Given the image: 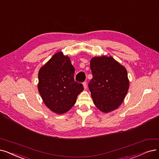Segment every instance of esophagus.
<instances>
[{
  "label": "esophagus",
  "instance_id": "esophagus-1",
  "mask_svg": "<svg viewBox=\"0 0 159 159\" xmlns=\"http://www.w3.org/2000/svg\"><path fill=\"white\" fill-rule=\"evenodd\" d=\"M83 85H84V89H85L87 88V82H86V81L84 82V83H83Z\"/></svg>",
  "mask_w": 159,
  "mask_h": 159
}]
</instances>
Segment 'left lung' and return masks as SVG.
<instances>
[{
  "label": "left lung",
  "mask_w": 159,
  "mask_h": 159,
  "mask_svg": "<svg viewBox=\"0 0 159 159\" xmlns=\"http://www.w3.org/2000/svg\"><path fill=\"white\" fill-rule=\"evenodd\" d=\"M90 67L93 78L89 84L93 102L104 113L118 108L129 88L125 67L111 56L94 57Z\"/></svg>",
  "instance_id": "left-lung-1"
}]
</instances>
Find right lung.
Here are the masks:
<instances>
[{"instance_id": "add662e5", "label": "right lung", "mask_w": 159, "mask_h": 159, "mask_svg": "<svg viewBox=\"0 0 159 159\" xmlns=\"http://www.w3.org/2000/svg\"><path fill=\"white\" fill-rule=\"evenodd\" d=\"M75 69L68 55L56 53L39 72L38 89L43 103L54 113L63 114L75 104L84 88L74 81Z\"/></svg>"}]
</instances>
